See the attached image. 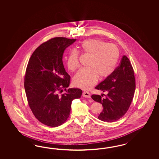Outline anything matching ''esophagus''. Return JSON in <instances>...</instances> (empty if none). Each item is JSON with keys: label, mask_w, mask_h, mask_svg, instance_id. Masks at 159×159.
Instances as JSON below:
<instances>
[{"label": "esophagus", "mask_w": 159, "mask_h": 159, "mask_svg": "<svg viewBox=\"0 0 159 159\" xmlns=\"http://www.w3.org/2000/svg\"><path fill=\"white\" fill-rule=\"evenodd\" d=\"M83 96L86 98H90V94L89 92L84 91L83 93Z\"/></svg>", "instance_id": "obj_1"}]
</instances>
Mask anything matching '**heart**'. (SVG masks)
Listing matches in <instances>:
<instances>
[{
    "mask_svg": "<svg viewBox=\"0 0 159 159\" xmlns=\"http://www.w3.org/2000/svg\"><path fill=\"white\" fill-rule=\"evenodd\" d=\"M83 53L90 55L89 67L80 69L73 77L76 86L87 89L96 83L98 76L108 77L113 72L120 57V51L116 45L107 43L99 39H89L80 45ZM79 53L75 49L70 51L67 57L68 69L72 71L79 67Z\"/></svg>",
    "mask_w": 159,
    "mask_h": 159,
    "instance_id": "heart-1",
    "label": "heart"
}]
</instances>
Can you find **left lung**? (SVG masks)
<instances>
[{"instance_id":"1","label":"left lung","mask_w":159,"mask_h":159,"mask_svg":"<svg viewBox=\"0 0 159 159\" xmlns=\"http://www.w3.org/2000/svg\"><path fill=\"white\" fill-rule=\"evenodd\" d=\"M135 87L134 69L129 59L124 55L114 71L95 88L107 92L106 97L102 98V95L92 96L93 100L101 103L103 107L102 111L98 116V119L112 122L121 118L130 107Z\"/></svg>"}]
</instances>
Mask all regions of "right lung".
<instances>
[{"label":"right lung","instance_id":"add662e5","mask_svg":"<svg viewBox=\"0 0 159 159\" xmlns=\"http://www.w3.org/2000/svg\"><path fill=\"white\" fill-rule=\"evenodd\" d=\"M76 39L55 37L41 44L29 59L24 89L29 107L43 124L57 127L70 115L72 101L82 96L80 89H69L70 76L63 65L65 49ZM64 89L66 91L62 93Z\"/></svg>","mask_w":159,"mask_h":159}]
</instances>
